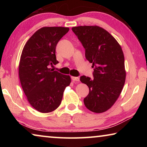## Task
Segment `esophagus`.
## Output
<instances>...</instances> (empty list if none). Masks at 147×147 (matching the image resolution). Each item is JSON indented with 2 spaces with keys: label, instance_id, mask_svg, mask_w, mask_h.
<instances>
[{
  "label": "esophagus",
  "instance_id": "esophagus-1",
  "mask_svg": "<svg viewBox=\"0 0 147 147\" xmlns=\"http://www.w3.org/2000/svg\"><path fill=\"white\" fill-rule=\"evenodd\" d=\"M71 79L73 80V81H75V82H78L80 80V78L78 77H76V76H72Z\"/></svg>",
  "mask_w": 147,
  "mask_h": 147
}]
</instances>
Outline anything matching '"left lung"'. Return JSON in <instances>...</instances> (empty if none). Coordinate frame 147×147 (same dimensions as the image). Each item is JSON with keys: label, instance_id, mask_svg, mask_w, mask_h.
Returning <instances> with one entry per match:
<instances>
[{"label": "left lung", "instance_id": "1", "mask_svg": "<svg viewBox=\"0 0 147 147\" xmlns=\"http://www.w3.org/2000/svg\"><path fill=\"white\" fill-rule=\"evenodd\" d=\"M72 30L82 44L86 58L94 68L93 79L80 77V81L89 89L84 104L93 112H104L117 100L125 82L123 52L116 39L101 27L80 26L73 27Z\"/></svg>", "mask_w": 147, "mask_h": 147}]
</instances>
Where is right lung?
I'll return each instance as SVG.
<instances>
[{
	"label": "right lung",
	"mask_w": 147,
	"mask_h": 147,
	"mask_svg": "<svg viewBox=\"0 0 147 147\" xmlns=\"http://www.w3.org/2000/svg\"><path fill=\"white\" fill-rule=\"evenodd\" d=\"M69 30L66 27H43L32 35L22 51L19 75L22 88L31 106L41 113L51 112L60 105L69 75L53 71L58 63L56 47Z\"/></svg>",
	"instance_id": "1"
}]
</instances>
